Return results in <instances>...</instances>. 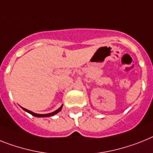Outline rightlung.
I'll use <instances>...</instances> for the list:
<instances>
[{
    "instance_id": "add662e5",
    "label": "right lung",
    "mask_w": 153,
    "mask_h": 153,
    "mask_svg": "<svg viewBox=\"0 0 153 153\" xmlns=\"http://www.w3.org/2000/svg\"><path fill=\"white\" fill-rule=\"evenodd\" d=\"M21 108L23 109L24 111H25L26 112H28V113H29V114H31L32 115L35 116V117H50V116H53L55 115V114H56L57 113H59V112L60 111L61 109H62V105L60 107V108H59V109H57L56 111H55L52 112V113H49V114H36V113H34V112L31 111L29 110H27V109H25V108H22V107H21Z\"/></svg>"
}]
</instances>
